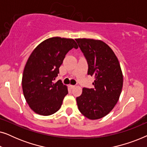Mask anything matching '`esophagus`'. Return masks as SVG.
<instances>
[{
    "mask_svg": "<svg viewBox=\"0 0 147 147\" xmlns=\"http://www.w3.org/2000/svg\"><path fill=\"white\" fill-rule=\"evenodd\" d=\"M69 87H70V88H71V89H73V88L75 87V86H74V85H69Z\"/></svg>",
    "mask_w": 147,
    "mask_h": 147,
    "instance_id": "1",
    "label": "esophagus"
}]
</instances>
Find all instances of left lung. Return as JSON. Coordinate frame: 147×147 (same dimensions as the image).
Wrapping results in <instances>:
<instances>
[{
	"instance_id": "1",
	"label": "left lung",
	"mask_w": 147,
	"mask_h": 147,
	"mask_svg": "<svg viewBox=\"0 0 147 147\" xmlns=\"http://www.w3.org/2000/svg\"><path fill=\"white\" fill-rule=\"evenodd\" d=\"M87 61L88 75L94 76V88H84L76 98L78 109L90 120L100 119L109 113L117 103L123 85L119 61L111 48L104 42L90 39H76Z\"/></svg>"
}]
</instances>
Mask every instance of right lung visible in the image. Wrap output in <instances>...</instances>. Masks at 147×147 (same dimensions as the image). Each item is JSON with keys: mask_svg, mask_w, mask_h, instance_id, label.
<instances>
[{"mask_svg": "<svg viewBox=\"0 0 147 147\" xmlns=\"http://www.w3.org/2000/svg\"><path fill=\"white\" fill-rule=\"evenodd\" d=\"M78 49L72 39L52 37L45 40L33 50L23 71L22 87L30 108L42 116L51 115L59 110L68 94L61 80L53 81L59 68L70 50Z\"/></svg>", "mask_w": 147, "mask_h": 147, "instance_id": "obj_1", "label": "right lung"}]
</instances>
